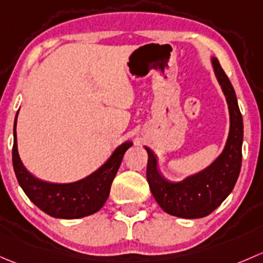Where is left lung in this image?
<instances>
[{
    "label": "left lung",
    "instance_id": "obj_1",
    "mask_svg": "<svg viewBox=\"0 0 263 263\" xmlns=\"http://www.w3.org/2000/svg\"><path fill=\"white\" fill-rule=\"evenodd\" d=\"M214 74L226 96L229 110V133L221 153L206 168L182 181L166 180L158 170L154 153H148L147 181L157 204L167 214L183 219H199L213 213L228 197L242 166L243 119L231 81L218 59L210 58Z\"/></svg>",
    "mask_w": 263,
    "mask_h": 263
}]
</instances>
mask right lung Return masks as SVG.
<instances>
[{"label":"right lung","mask_w":263,"mask_h":263,"mask_svg":"<svg viewBox=\"0 0 263 263\" xmlns=\"http://www.w3.org/2000/svg\"><path fill=\"white\" fill-rule=\"evenodd\" d=\"M17 115L18 111L13 123L12 164L16 178L26 196L53 218L78 219L99 212L109 197L114 177L133 142L128 140L119 145L104 164L82 180L69 183L48 182L32 176L21 162L16 135Z\"/></svg>","instance_id":"obj_1"}]
</instances>
